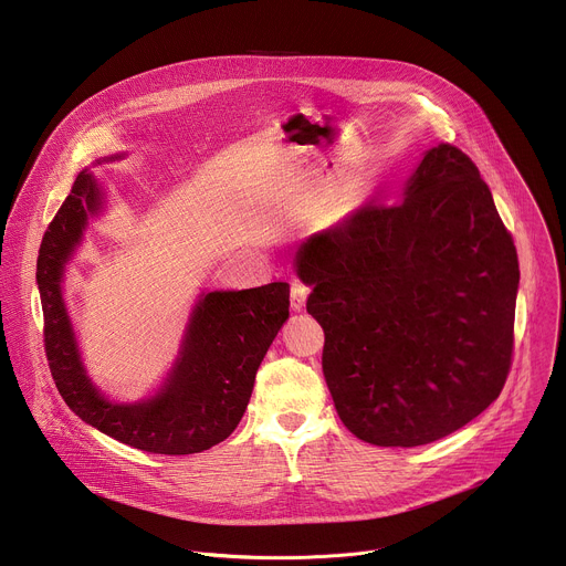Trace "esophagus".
I'll return each mask as SVG.
<instances>
[{
    "label": "esophagus",
    "instance_id": "obj_1",
    "mask_svg": "<svg viewBox=\"0 0 566 566\" xmlns=\"http://www.w3.org/2000/svg\"><path fill=\"white\" fill-rule=\"evenodd\" d=\"M306 295H308V286L300 280H293L291 282V308L302 311L306 304Z\"/></svg>",
    "mask_w": 566,
    "mask_h": 566
}]
</instances>
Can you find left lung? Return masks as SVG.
Wrapping results in <instances>:
<instances>
[{
    "instance_id": "1",
    "label": "left lung",
    "mask_w": 566,
    "mask_h": 566,
    "mask_svg": "<svg viewBox=\"0 0 566 566\" xmlns=\"http://www.w3.org/2000/svg\"><path fill=\"white\" fill-rule=\"evenodd\" d=\"M297 275L325 329L322 371L345 428L374 446L452 434L504 389L520 264L472 158L432 147L402 199L311 234Z\"/></svg>"
}]
</instances>
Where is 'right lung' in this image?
Masks as SVG:
<instances>
[{"label": "right lung", "instance_id": "obj_1", "mask_svg": "<svg viewBox=\"0 0 566 566\" xmlns=\"http://www.w3.org/2000/svg\"><path fill=\"white\" fill-rule=\"evenodd\" d=\"M96 208V181L80 172L38 255L44 352L55 387L80 419L120 443L154 454L203 452L228 439L244 417L258 367L289 317V284L208 293L166 389L138 406H116L85 376L60 295L64 262Z\"/></svg>", "mask_w": 566, "mask_h": 566}]
</instances>
